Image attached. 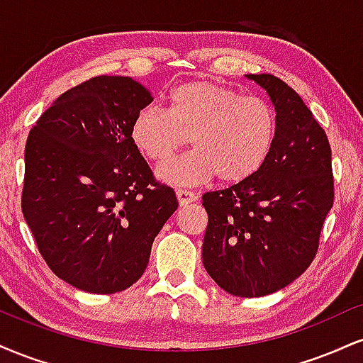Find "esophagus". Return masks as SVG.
<instances>
[{
  "label": "esophagus",
  "mask_w": 363,
  "mask_h": 363,
  "mask_svg": "<svg viewBox=\"0 0 363 363\" xmlns=\"http://www.w3.org/2000/svg\"><path fill=\"white\" fill-rule=\"evenodd\" d=\"M176 196H177L179 205H181V206L189 205V203H193V201H196V199H198V196H196L194 193H191V191H187V189H176Z\"/></svg>",
  "instance_id": "obj_1"
}]
</instances>
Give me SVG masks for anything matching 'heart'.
<instances>
[{"mask_svg": "<svg viewBox=\"0 0 363 363\" xmlns=\"http://www.w3.org/2000/svg\"><path fill=\"white\" fill-rule=\"evenodd\" d=\"M277 135V112L268 101L205 80L179 85L167 111L145 107L131 123L133 145L157 164L189 138L193 152L157 170L160 181L176 186H199L216 176L227 184L247 181L268 162Z\"/></svg>", "mask_w": 363, "mask_h": 363, "instance_id": "heart-1", "label": "heart"}]
</instances>
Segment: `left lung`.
Masks as SVG:
<instances>
[{"label":"left lung","instance_id":"left-lung-1","mask_svg":"<svg viewBox=\"0 0 363 363\" xmlns=\"http://www.w3.org/2000/svg\"><path fill=\"white\" fill-rule=\"evenodd\" d=\"M274 106L272 155L251 179L203 196V264L235 297H264L309 268L333 206L331 147L298 94L273 74H245Z\"/></svg>","mask_w":363,"mask_h":363}]
</instances>
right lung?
<instances>
[{"label": "right lung", "instance_id": "add662e5", "mask_svg": "<svg viewBox=\"0 0 363 363\" xmlns=\"http://www.w3.org/2000/svg\"><path fill=\"white\" fill-rule=\"evenodd\" d=\"M153 101L129 77H95L65 91L25 145L22 211L56 277L89 294L136 283L152 244L177 210L131 141V123Z\"/></svg>", "mask_w": 363, "mask_h": 363}]
</instances>
